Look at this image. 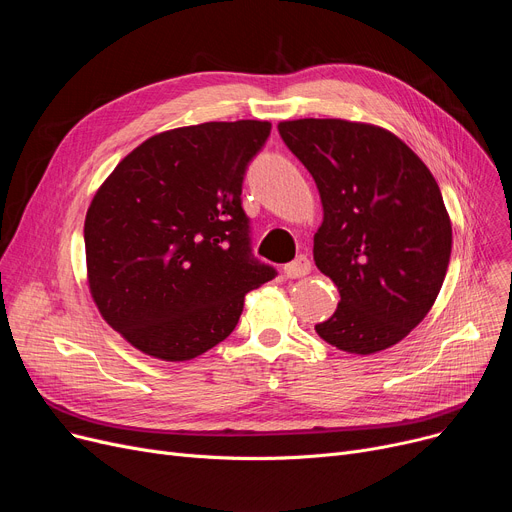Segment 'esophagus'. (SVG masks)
Wrapping results in <instances>:
<instances>
[{"label": "esophagus", "mask_w": 512, "mask_h": 512, "mask_svg": "<svg viewBox=\"0 0 512 512\" xmlns=\"http://www.w3.org/2000/svg\"><path fill=\"white\" fill-rule=\"evenodd\" d=\"M311 272V261L305 255H299L294 261L284 265V276L286 278H301Z\"/></svg>", "instance_id": "34e87169"}]
</instances>
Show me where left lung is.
<instances>
[{
  "mask_svg": "<svg viewBox=\"0 0 512 512\" xmlns=\"http://www.w3.org/2000/svg\"><path fill=\"white\" fill-rule=\"evenodd\" d=\"M278 130L317 184L313 259L340 292L315 332L344 353H380L417 328L442 288L452 226L440 186L386 128L303 118Z\"/></svg>",
  "mask_w": 512,
  "mask_h": 512,
  "instance_id": "left-lung-1",
  "label": "left lung"
}]
</instances>
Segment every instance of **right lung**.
<instances>
[{
	"mask_svg": "<svg viewBox=\"0 0 512 512\" xmlns=\"http://www.w3.org/2000/svg\"><path fill=\"white\" fill-rule=\"evenodd\" d=\"M272 124L205 122L130 151L85 218L87 278L101 317L161 361L226 340L245 294L276 278L251 253L242 180Z\"/></svg>",
	"mask_w": 512,
	"mask_h": 512,
	"instance_id": "1",
	"label": "right lung"
}]
</instances>
